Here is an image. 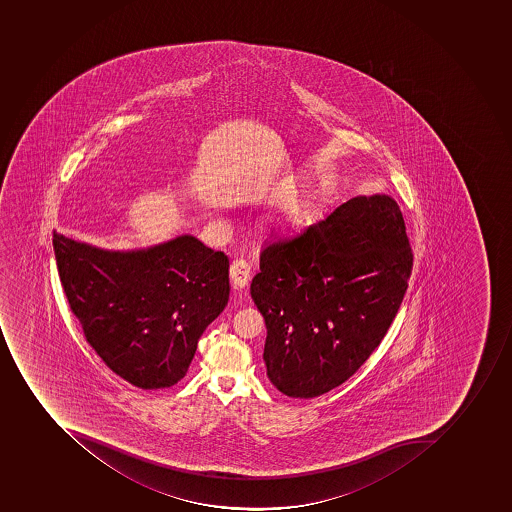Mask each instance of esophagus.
<instances>
[{"label":"esophagus","mask_w":512,"mask_h":512,"mask_svg":"<svg viewBox=\"0 0 512 512\" xmlns=\"http://www.w3.org/2000/svg\"><path fill=\"white\" fill-rule=\"evenodd\" d=\"M250 277V266L246 262H232V266H230V279H232V284L235 285V288L243 290L248 285V282H250Z\"/></svg>","instance_id":"34e87169"}]
</instances>
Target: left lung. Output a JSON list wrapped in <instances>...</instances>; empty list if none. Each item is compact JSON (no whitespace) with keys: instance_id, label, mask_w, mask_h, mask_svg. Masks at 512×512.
<instances>
[{"instance_id":"left-lung-1","label":"left lung","mask_w":512,"mask_h":512,"mask_svg":"<svg viewBox=\"0 0 512 512\" xmlns=\"http://www.w3.org/2000/svg\"><path fill=\"white\" fill-rule=\"evenodd\" d=\"M412 267L404 217L386 194L350 199L267 243L251 282L266 323L267 378L293 399L345 383L384 339Z\"/></svg>"}]
</instances>
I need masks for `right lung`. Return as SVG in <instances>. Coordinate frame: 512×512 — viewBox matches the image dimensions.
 Wrapping results in <instances>:
<instances>
[{"instance_id":"add662e5","label":"right lung","mask_w":512,"mask_h":512,"mask_svg":"<svg viewBox=\"0 0 512 512\" xmlns=\"http://www.w3.org/2000/svg\"><path fill=\"white\" fill-rule=\"evenodd\" d=\"M69 308L105 365L139 389L188 373L198 340L228 301V258L191 235L115 253L53 232Z\"/></svg>"}]
</instances>
